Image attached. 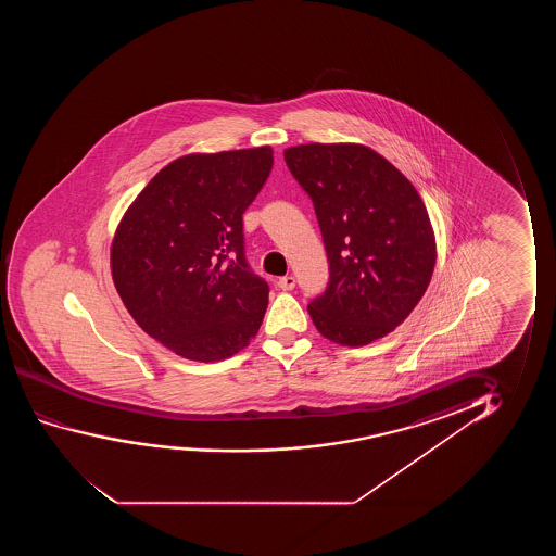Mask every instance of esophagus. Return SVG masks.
Here are the masks:
<instances>
[{"instance_id":"obj_1","label":"esophagus","mask_w":556,"mask_h":556,"mask_svg":"<svg viewBox=\"0 0 556 556\" xmlns=\"http://www.w3.org/2000/svg\"><path fill=\"white\" fill-rule=\"evenodd\" d=\"M277 285H279V289L292 290L294 289V287H296V279H294L292 275H285V277H281V279H279V282H277Z\"/></svg>"}]
</instances>
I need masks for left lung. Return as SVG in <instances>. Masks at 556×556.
Here are the masks:
<instances>
[{
  "label": "left lung",
  "mask_w": 556,
  "mask_h": 556,
  "mask_svg": "<svg viewBox=\"0 0 556 556\" xmlns=\"http://www.w3.org/2000/svg\"><path fill=\"white\" fill-rule=\"evenodd\" d=\"M285 161L312 198L327 249V289L307 305L313 325L351 348L383 338L421 300L437 262L418 191L366 146H294Z\"/></svg>",
  "instance_id": "8db88e82"
}]
</instances>
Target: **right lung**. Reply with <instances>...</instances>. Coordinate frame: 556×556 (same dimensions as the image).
Returning <instances> with one entry per match:
<instances>
[{"instance_id": "1", "label": "right lung", "mask_w": 556, "mask_h": 556, "mask_svg": "<svg viewBox=\"0 0 556 556\" xmlns=\"http://www.w3.org/2000/svg\"><path fill=\"white\" fill-rule=\"evenodd\" d=\"M274 167L269 146L190 153L153 176L112 243V277L146 334L214 363L258 334L269 287L244 256L243 213Z\"/></svg>"}]
</instances>
